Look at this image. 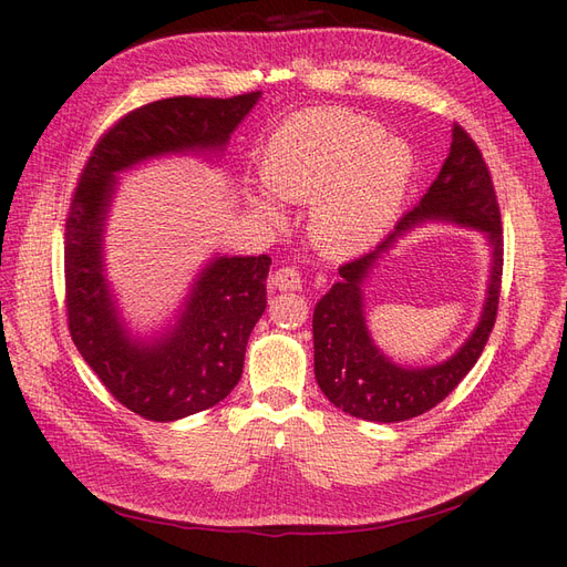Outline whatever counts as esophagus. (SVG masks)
Returning a JSON list of instances; mask_svg holds the SVG:
<instances>
[{"instance_id": "esophagus-1", "label": "esophagus", "mask_w": 567, "mask_h": 567, "mask_svg": "<svg viewBox=\"0 0 567 567\" xmlns=\"http://www.w3.org/2000/svg\"><path fill=\"white\" fill-rule=\"evenodd\" d=\"M271 288L277 290H300L302 288V279L300 271L296 267H281L269 277Z\"/></svg>"}]
</instances>
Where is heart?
I'll return each mask as SVG.
<instances>
[{"label": "heart", "instance_id": "obj_1", "mask_svg": "<svg viewBox=\"0 0 567 567\" xmlns=\"http://www.w3.org/2000/svg\"><path fill=\"white\" fill-rule=\"evenodd\" d=\"M414 151L383 127L346 109L298 113L269 136L260 175L290 203H312L310 236L326 255L364 252L400 215ZM250 208L271 225L284 210L268 192H248Z\"/></svg>", "mask_w": 567, "mask_h": 567}]
</instances>
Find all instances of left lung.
<instances>
[{
  "instance_id": "1",
  "label": "left lung",
  "mask_w": 567,
  "mask_h": 567,
  "mask_svg": "<svg viewBox=\"0 0 567 567\" xmlns=\"http://www.w3.org/2000/svg\"><path fill=\"white\" fill-rule=\"evenodd\" d=\"M425 220H444L486 234L491 246L488 296L474 333L450 360L433 368H402L383 355L368 333L363 284L396 238ZM502 269V215L489 169L468 132L454 125L450 156L419 205L398 221L379 248L342 265L340 281L315 307V375L321 392L346 414L375 423H398L431 411L483 354L499 305Z\"/></svg>"
}]
</instances>
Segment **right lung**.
Wrapping results in <instances>:
<instances>
[{
    "label": "right lung",
    "mask_w": 567,
    "mask_h": 567,
    "mask_svg": "<svg viewBox=\"0 0 567 567\" xmlns=\"http://www.w3.org/2000/svg\"><path fill=\"white\" fill-rule=\"evenodd\" d=\"M262 92L169 96L120 117L84 165L65 219L68 329L113 398L148 421L221 402L241 381L248 338L267 307V255H215L158 336H134L106 279L104 231L117 175L161 156H219Z\"/></svg>",
    "instance_id": "1"
}]
</instances>
